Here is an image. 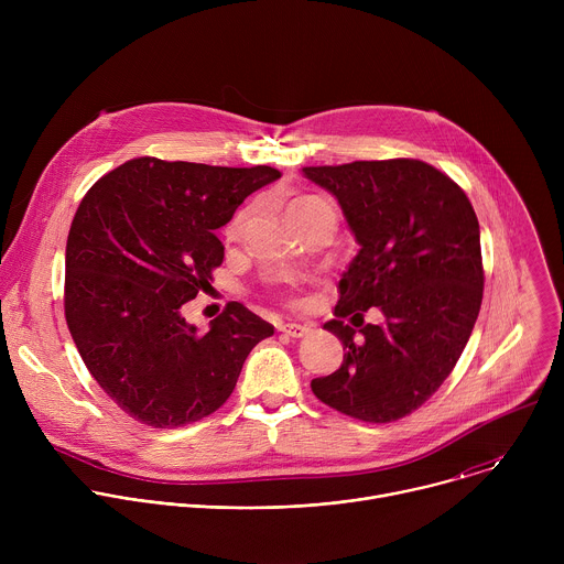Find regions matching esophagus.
Listing matches in <instances>:
<instances>
[{
  "mask_svg": "<svg viewBox=\"0 0 564 564\" xmlns=\"http://www.w3.org/2000/svg\"><path fill=\"white\" fill-rule=\"evenodd\" d=\"M281 333L288 335V337H292V339H301V337H305V335L310 333V328H307V326H301V324H283V326H281Z\"/></svg>",
  "mask_w": 564,
  "mask_h": 564,
  "instance_id": "34e87169",
  "label": "esophagus"
}]
</instances>
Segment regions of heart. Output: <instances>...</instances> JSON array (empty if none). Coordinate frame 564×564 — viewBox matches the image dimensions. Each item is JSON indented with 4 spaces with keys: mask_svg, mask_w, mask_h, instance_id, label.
Returning a JSON list of instances; mask_svg holds the SVG:
<instances>
[{
    "mask_svg": "<svg viewBox=\"0 0 564 564\" xmlns=\"http://www.w3.org/2000/svg\"><path fill=\"white\" fill-rule=\"evenodd\" d=\"M310 198H314V196H303V198H296L292 205H290V209L294 207V205H299V203H303V200H310ZM240 225H243V218L240 216H236L227 227H225V238L227 240H234L238 234H240Z\"/></svg>",
    "mask_w": 564,
    "mask_h": 564,
    "instance_id": "1",
    "label": "heart"
}]
</instances>
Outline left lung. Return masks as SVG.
I'll use <instances>...</instances> for the list:
<instances>
[{
	"mask_svg": "<svg viewBox=\"0 0 564 564\" xmlns=\"http://www.w3.org/2000/svg\"><path fill=\"white\" fill-rule=\"evenodd\" d=\"M333 192L359 240L333 321L344 364L312 379L330 409L370 424L417 411L455 368L479 314L485 265L464 189L417 158L303 167ZM377 306L379 327L362 314ZM360 335H356V328Z\"/></svg>",
	"mask_w": 564,
	"mask_h": 564,
	"instance_id": "8db88e82",
	"label": "left lung"
}]
</instances>
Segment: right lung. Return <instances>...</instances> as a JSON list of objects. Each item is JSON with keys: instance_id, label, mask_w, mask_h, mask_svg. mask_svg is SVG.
<instances>
[{"instance_id": "right-lung-1", "label": "right lung", "mask_w": 564, "mask_h": 564, "mask_svg": "<svg viewBox=\"0 0 564 564\" xmlns=\"http://www.w3.org/2000/svg\"><path fill=\"white\" fill-rule=\"evenodd\" d=\"M281 178L268 165L212 167L151 155L105 174L66 238L64 316L79 357L129 417L176 429L218 411L250 350L274 328L229 301L209 333L181 307L212 288L216 231L252 192Z\"/></svg>"}]
</instances>
